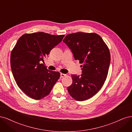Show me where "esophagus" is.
<instances>
[{
    "mask_svg": "<svg viewBox=\"0 0 132 132\" xmlns=\"http://www.w3.org/2000/svg\"><path fill=\"white\" fill-rule=\"evenodd\" d=\"M66 76V75H65V74H64V73H61L60 74V77L61 78H63V77H65V76Z\"/></svg>",
    "mask_w": 132,
    "mask_h": 132,
    "instance_id": "obj_1",
    "label": "esophagus"
}]
</instances>
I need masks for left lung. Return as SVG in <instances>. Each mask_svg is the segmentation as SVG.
Segmentation results:
<instances>
[{
  "instance_id": "left-lung-1",
  "label": "left lung",
  "mask_w": 132,
  "mask_h": 132,
  "mask_svg": "<svg viewBox=\"0 0 132 132\" xmlns=\"http://www.w3.org/2000/svg\"><path fill=\"white\" fill-rule=\"evenodd\" d=\"M63 42L83 67L81 76H71L73 82L67 90L77 101L90 99L100 90L107 78L111 60L108 46L95 33L69 34Z\"/></svg>"
}]
</instances>
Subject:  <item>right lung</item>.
I'll return each mask as SVG.
<instances>
[{
	"label": "right lung",
	"mask_w": 132,
	"mask_h": 132,
	"mask_svg": "<svg viewBox=\"0 0 132 132\" xmlns=\"http://www.w3.org/2000/svg\"><path fill=\"white\" fill-rule=\"evenodd\" d=\"M64 36L43 32L26 33L20 37L12 50V75L18 87L29 97L35 100L44 98L60 78L59 72L50 71L40 63Z\"/></svg>",
	"instance_id": "1"
}]
</instances>
